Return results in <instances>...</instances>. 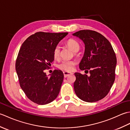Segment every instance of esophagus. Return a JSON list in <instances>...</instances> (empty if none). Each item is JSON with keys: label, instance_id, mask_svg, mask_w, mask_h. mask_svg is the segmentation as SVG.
Wrapping results in <instances>:
<instances>
[{"label": "esophagus", "instance_id": "esophagus-1", "mask_svg": "<svg viewBox=\"0 0 130 130\" xmlns=\"http://www.w3.org/2000/svg\"><path fill=\"white\" fill-rule=\"evenodd\" d=\"M63 75H64V77L65 78H67V77H68L69 75H71V73H70V72H68V71H63Z\"/></svg>", "mask_w": 130, "mask_h": 130}]
</instances>
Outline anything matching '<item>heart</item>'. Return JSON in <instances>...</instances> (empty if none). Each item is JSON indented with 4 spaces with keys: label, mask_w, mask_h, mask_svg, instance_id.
Instances as JSON below:
<instances>
[{
    "label": "heart",
    "mask_w": 130,
    "mask_h": 130,
    "mask_svg": "<svg viewBox=\"0 0 130 130\" xmlns=\"http://www.w3.org/2000/svg\"><path fill=\"white\" fill-rule=\"evenodd\" d=\"M66 45L68 46V48H69L71 51L74 52V54L76 55V52H78L80 48L79 43L74 39L69 40ZM61 51L60 47L59 45H57L55 47L53 51V56L55 59L59 60L60 57ZM76 62L74 61H63L61 62L60 64L58 65V68L60 69L63 70L65 71H71L73 70L74 66L75 65Z\"/></svg>",
    "instance_id": "1"
}]
</instances>
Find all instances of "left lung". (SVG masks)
I'll list each match as a JSON object with an SVG mask.
<instances>
[{"label":"left lung","mask_w":130,"mask_h":130,"mask_svg":"<svg viewBox=\"0 0 130 130\" xmlns=\"http://www.w3.org/2000/svg\"><path fill=\"white\" fill-rule=\"evenodd\" d=\"M85 44L80 69L89 71L90 76L75 73V94L83 101L95 102L109 93L115 80L117 59L111 43L104 36L92 30H80L73 34Z\"/></svg>","instance_id":"left-lung-1"}]
</instances>
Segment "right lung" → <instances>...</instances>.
Returning a JSON list of instances; mask_svg holds the SVG:
<instances>
[{
	"label": "right lung",
	"mask_w": 130,
	"mask_h": 130,
	"mask_svg": "<svg viewBox=\"0 0 130 130\" xmlns=\"http://www.w3.org/2000/svg\"><path fill=\"white\" fill-rule=\"evenodd\" d=\"M68 34L38 32L27 38L21 47L15 70L22 89L35 103L48 104L59 94L63 79L62 71L55 70L48 77L45 71L54 60L55 47Z\"/></svg>",
	"instance_id": "obj_1"
}]
</instances>
